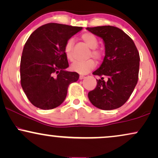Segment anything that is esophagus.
I'll return each mask as SVG.
<instances>
[{"mask_svg": "<svg viewBox=\"0 0 158 158\" xmlns=\"http://www.w3.org/2000/svg\"><path fill=\"white\" fill-rule=\"evenodd\" d=\"M85 76H83V75H80V76H79V79H83L84 78H85Z\"/></svg>", "mask_w": 158, "mask_h": 158, "instance_id": "obj_1", "label": "esophagus"}]
</instances>
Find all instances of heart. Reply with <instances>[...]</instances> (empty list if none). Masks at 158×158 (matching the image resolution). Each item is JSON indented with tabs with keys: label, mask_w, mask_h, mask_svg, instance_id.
<instances>
[{
	"label": "heart",
	"mask_w": 158,
	"mask_h": 158,
	"mask_svg": "<svg viewBox=\"0 0 158 158\" xmlns=\"http://www.w3.org/2000/svg\"><path fill=\"white\" fill-rule=\"evenodd\" d=\"M81 39L88 47L92 49L89 57H93L94 59L99 61L103 58V54L102 51L98 49V41L95 35L91 33H85L81 35ZM73 41L72 39L68 40L64 47L65 55L67 59L70 61L73 60ZM95 62L93 59L87 60L85 61H75L71 65V70L73 72H77L80 74H85L92 71L95 67Z\"/></svg>",
	"instance_id": "heart-1"
}]
</instances>
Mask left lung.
Listing matches in <instances>:
<instances>
[{
    "instance_id": "8db88e82",
    "label": "left lung",
    "mask_w": 158,
    "mask_h": 158,
    "mask_svg": "<svg viewBox=\"0 0 158 158\" xmlns=\"http://www.w3.org/2000/svg\"><path fill=\"white\" fill-rule=\"evenodd\" d=\"M102 38L106 55L98 69L97 85L88 93L92 104L103 110H112L125 104L138 82L140 57L134 42L125 32L110 25L87 27ZM107 80H104V77Z\"/></svg>"
}]
</instances>
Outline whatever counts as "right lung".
Returning a JSON list of instances; mask_svg holds the SVG:
<instances>
[{"mask_svg":"<svg viewBox=\"0 0 158 158\" xmlns=\"http://www.w3.org/2000/svg\"><path fill=\"white\" fill-rule=\"evenodd\" d=\"M81 27L47 23L30 35L20 62V83L32 104L44 110L59 106L67 95L70 84L79 78L65 71L69 62L64 47Z\"/></svg>","mask_w":158,"mask_h":158,"instance_id":"obj_1","label":"right lung"}]
</instances>
